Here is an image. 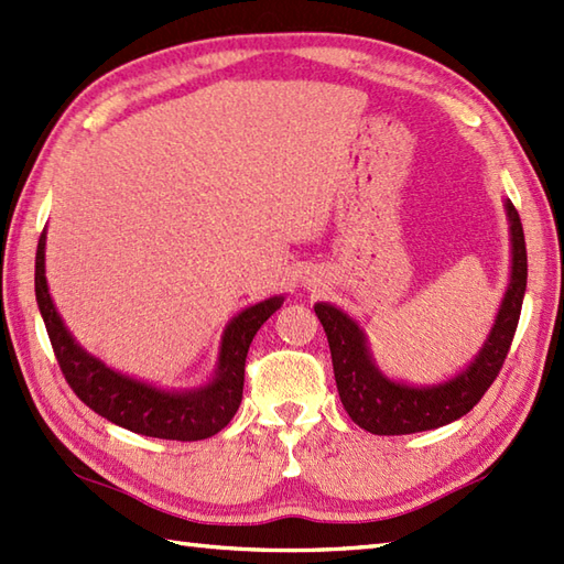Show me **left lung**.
Returning <instances> with one entry per match:
<instances>
[{
	"mask_svg": "<svg viewBox=\"0 0 564 564\" xmlns=\"http://www.w3.org/2000/svg\"><path fill=\"white\" fill-rule=\"evenodd\" d=\"M507 213L511 220L513 267L497 325L475 364L443 386L410 388L382 378L370 361L366 339L356 322L327 303L315 305V315L325 327L329 341L334 380H337L341 404L358 426L378 436H400L438 429L470 412L497 380L519 327L525 279H529L523 225L511 200H507Z\"/></svg>",
	"mask_w": 564,
	"mask_h": 564,
	"instance_id": "8db88e82",
	"label": "left lung"
}]
</instances>
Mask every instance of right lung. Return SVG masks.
<instances>
[{
	"mask_svg": "<svg viewBox=\"0 0 564 564\" xmlns=\"http://www.w3.org/2000/svg\"><path fill=\"white\" fill-rule=\"evenodd\" d=\"M43 249L45 230L39 239V251H35V301H39L59 370H63L67 386L89 410L118 426L135 431V434L166 441L210 438L230 424L239 402H242L249 344L263 322L281 307L283 297H271V301L247 307L242 315L230 322L223 337L218 376L208 388L184 394L162 392L145 382L113 373L111 368L79 349L55 313L51 293H47Z\"/></svg>",
	"mask_w": 564,
	"mask_h": 564,
	"instance_id": "right-lung-1",
	"label": "right lung"
}]
</instances>
